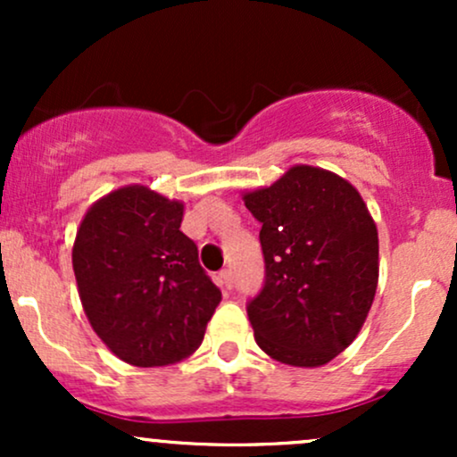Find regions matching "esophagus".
I'll return each mask as SVG.
<instances>
[{
	"label": "esophagus",
	"instance_id": "esophagus-1",
	"mask_svg": "<svg viewBox=\"0 0 457 457\" xmlns=\"http://www.w3.org/2000/svg\"><path fill=\"white\" fill-rule=\"evenodd\" d=\"M217 283H219V287H221V290H232V286H234V275H232V270H221L217 275Z\"/></svg>",
	"mask_w": 457,
	"mask_h": 457
}]
</instances>
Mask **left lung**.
I'll return each mask as SVG.
<instances>
[{
	"instance_id": "left-lung-1",
	"label": "left lung",
	"mask_w": 457,
	"mask_h": 457,
	"mask_svg": "<svg viewBox=\"0 0 457 457\" xmlns=\"http://www.w3.org/2000/svg\"><path fill=\"white\" fill-rule=\"evenodd\" d=\"M262 223L264 286L246 313L270 359L320 367L363 327L378 286V229L359 191L333 171L295 165L243 195Z\"/></svg>"
}]
</instances>
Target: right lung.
Returning a JSON list of instances; mask_svg holds the SVG:
<instances>
[{
  "instance_id": "right-lung-1",
  "label": "right lung",
  "mask_w": 457,
  "mask_h": 457,
  "mask_svg": "<svg viewBox=\"0 0 457 457\" xmlns=\"http://www.w3.org/2000/svg\"><path fill=\"white\" fill-rule=\"evenodd\" d=\"M185 204L130 185L92 204L77 229L72 269L94 333L118 359L161 367L202 344L221 290L180 232Z\"/></svg>"
}]
</instances>
